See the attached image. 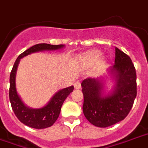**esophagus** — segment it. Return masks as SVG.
Instances as JSON below:
<instances>
[{
	"mask_svg": "<svg viewBox=\"0 0 148 148\" xmlns=\"http://www.w3.org/2000/svg\"><path fill=\"white\" fill-rule=\"evenodd\" d=\"M74 88H76V89H80V88H82V85H81V83L79 82H76L74 84Z\"/></svg>",
	"mask_w": 148,
	"mask_h": 148,
	"instance_id": "34e87169",
	"label": "esophagus"
}]
</instances>
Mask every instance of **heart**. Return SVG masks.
<instances>
[{"label": "heart", "instance_id": "b5f03b06", "mask_svg": "<svg viewBox=\"0 0 148 148\" xmlns=\"http://www.w3.org/2000/svg\"><path fill=\"white\" fill-rule=\"evenodd\" d=\"M101 56V52H99L98 50H94V51H91V52L84 55L83 56V60L87 63L92 64V63H95L96 61H98Z\"/></svg>", "mask_w": 148, "mask_h": 148}]
</instances>
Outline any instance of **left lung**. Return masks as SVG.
Here are the masks:
<instances>
[{"label":"left lung","instance_id":"obj_1","mask_svg":"<svg viewBox=\"0 0 148 148\" xmlns=\"http://www.w3.org/2000/svg\"><path fill=\"white\" fill-rule=\"evenodd\" d=\"M110 72L115 74V88L112 93L104 97L101 96L100 80L88 77L82 82L83 113L91 124L100 128L113 125L125 119L137 93L135 66L130 56L118 48H115L114 65Z\"/></svg>","mask_w":148,"mask_h":148}]
</instances>
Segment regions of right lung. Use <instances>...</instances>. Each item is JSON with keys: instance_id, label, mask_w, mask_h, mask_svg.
<instances>
[{"instance_id": "1", "label": "right lung", "mask_w": 148, "mask_h": 148, "mask_svg": "<svg viewBox=\"0 0 148 148\" xmlns=\"http://www.w3.org/2000/svg\"><path fill=\"white\" fill-rule=\"evenodd\" d=\"M63 46V45H53L45 43L35 45L19 55L13 65L12 70L10 74L9 99L16 116L22 123L27 126L34 129H45L52 126L60 115L64 100L69 96V94L74 90V86H70L59 91L44 108L39 109L29 108L23 103L16 89V73L19 60L21 58L33 52L45 50H57Z\"/></svg>"}]
</instances>
